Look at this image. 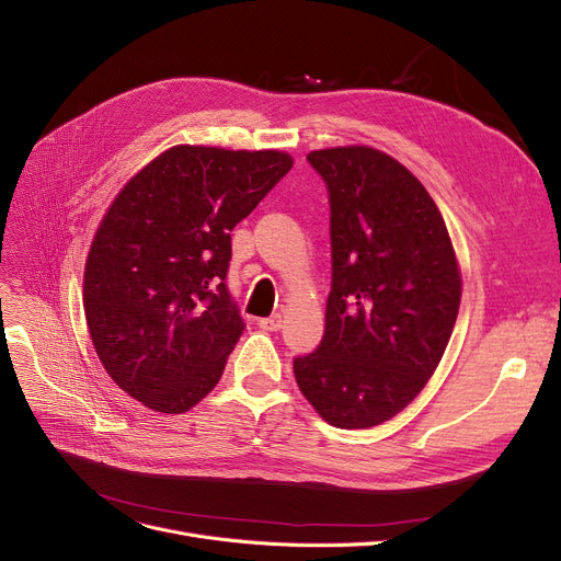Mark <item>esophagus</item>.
I'll return each instance as SVG.
<instances>
[{"label": "esophagus", "instance_id": "1", "mask_svg": "<svg viewBox=\"0 0 561 561\" xmlns=\"http://www.w3.org/2000/svg\"><path fill=\"white\" fill-rule=\"evenodd\" d=\"M259 325H261L263 330L277 332V330L284 325V316H282V313H273V316H267V319H261Z\"/></svg>", "mask_w": 561, "mask_h": 561}]
</instances>
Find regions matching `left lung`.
Wrapping results in <instances>:
<instances>
[{
    "label": "left lung",
    "instance_id": "obj_1",
    "mask_svg": "<svg viewBox=\"0 0 561 561\" xmlns=\"http://www.w3.org/2000/svg\"><path fill=\"white\" fill-rule=\"evenodd\" d=\"M328 187L332 284L319 348L294 359L300 392L336 428L392 420L440 362L460 275L440 210L369 146L311 151Z\"/></svg>",
    "mask_w": 561,
    "mask_h": 561
}]
</instances>
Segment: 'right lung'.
Returning a JSON list of instances; mask_svg holds the SVG:
<instances>
[{
    "mask_svg": "<svg viewBox=\"0 0 561 561\" xmlns=\"http://www.w3.org/2000/svg\"><path fill=\"white\" fill-rule=\"evenodd\" d=\"M294 167L282 151L174 146L118 192L91 242L84 313L105 371L156 412L190 410L245 330L231 231Z\"/></svg>",
    "mask_w": 561,
    "mask_h": 561,
    "instance_id": "add662e5",
    "label": "right lung"
}]
</instances>
